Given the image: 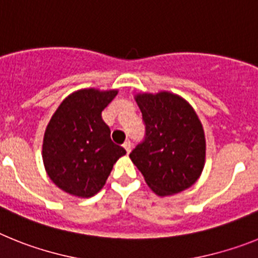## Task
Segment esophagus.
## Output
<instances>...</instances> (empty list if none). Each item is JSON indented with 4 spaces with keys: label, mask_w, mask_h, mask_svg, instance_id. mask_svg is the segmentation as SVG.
Returning <instances> with one entry per match:
<instances>
[{
    "label": "esophagus",
    "mask_w": 258,
    "mask_h": 258,
    "mask_svg": "<svg viewBox=\"0 0 258 258\" xmlns=\"http://www.w3.org/2000/svg\"><path fill=\"white\" fill-rule=\"evenodd\" d=\"M123 148H124V149H126L127 153H130V152H131V149H132V144H131V142H126V143H124V144H123Z\"/></svg>",
    "instance_id": "obj_1"
}]
</instances>
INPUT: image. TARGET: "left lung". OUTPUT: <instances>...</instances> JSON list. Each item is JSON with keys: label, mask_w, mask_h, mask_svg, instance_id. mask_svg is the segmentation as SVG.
<instances>
[{"label": "left lung", "mask_w": 258, "mask_h": 258, "mask_svg": "<svg viewBox=\"0 0 258 258\" xmlns=\"http://www.w3.org/2000/svg\"><path fill=\"white\" fill-rule=\"evenodd\" d=\"M145 136L130 153L145 182L160 196L182 192L196 182L205 162L201 122L185 100L169 92L135 97Z\"/></svg>", "instance_id": "1"}]
</instances>
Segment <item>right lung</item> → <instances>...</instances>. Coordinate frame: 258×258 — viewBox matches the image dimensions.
Instances as JSON below:
<instances>
[{"instance_id": "obj_1", "label": "right lung", "mask_w": 258, "mask_h": 258, "mask_svg": "<svg viewBox=\"0 0 258 258\" xmlns=\"http://www.w3.org/2000/svg\"><path fill=\"white\" fill-rule=\"evenodd\" d=\"M116 91L89 88L64 98L45 130L42 160L49 178L67 194L91 197L106 182L126 151L110 139L101 113Z\"/></svg>"}]
</instances>
